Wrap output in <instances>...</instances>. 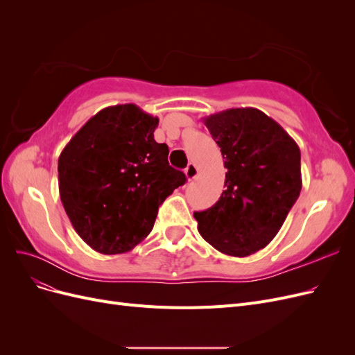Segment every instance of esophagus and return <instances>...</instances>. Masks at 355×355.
Returning <instances> with one entry per match:
<instances>
[{
  "instance_id": "obj_1",
  "label": "esophagus",
  "mask_w": 355,
  "mask_h": 355,
  "mask_svg": "<svg viewBox=\"0 0 355 355\" xmlns=\"http://www.w3.org/2000/svg\"><path fill=\"white\" fill-rule=\"evenodd\" d=\"M185 176H187L188 180H192V179H196V178L198 176V168H197V166H196L194 163H189V164L187 166V168H185Z\"/></svg>"
}]
</instances>
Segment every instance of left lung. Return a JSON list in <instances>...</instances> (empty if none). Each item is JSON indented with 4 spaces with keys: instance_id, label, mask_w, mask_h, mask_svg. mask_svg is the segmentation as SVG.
<instances>
[{
    "instance_id": "obj_1",
    "label": "left lung",
    "mask_w": 355,
    "mask_h": 355,
    "mask_svg": "<svg viewBox=\"0 0 355 355\" xmlns=\"http://www.w3.org/2000/svg\"><path fill=\"white\" fill-rule=\"evenodd\" d=\"M204 124L228 171L220 198L194 213L198 232L223 254H253L280 231L302 189L299 146L256 108L211 114Z\"/></svg>"
}]
</instances>
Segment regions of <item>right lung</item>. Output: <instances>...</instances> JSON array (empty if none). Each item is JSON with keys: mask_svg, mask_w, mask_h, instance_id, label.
I'll return each mask as SVG.
<instances>
[{"mask_svg": "<svg viewBox=\"0 0 355 355\" xmlns=\"http://www.w3.org/2000/svg\"><path fill=\"white\" fill-rule=\"evenodd\" d=\"M158 118L135 103L103 108L60 153L59 194L73 230L93 250H132L153 231L158 207L185 184L157 144Z\"/></svg>", "mask_w": 355, "mask_h": 355, "instance_id": "obj_1", "label": "right lung"}]
</instances>
